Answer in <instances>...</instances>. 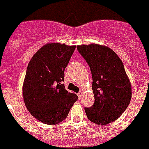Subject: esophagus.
<instances>
[{
    "instance_id": "1",
    "label": "esophagus",
    "mask_w": 149,
    "mask_h": 149,
    "mask_svg": "<svg viewBox=\"0 0 149 149\" xmlns=\"http://www.w3.org/2000/svg\"><path fill=\"white\" fill-rule=\"evenodd\" d=\"M82 95H83V92H82V91H79V92L78 93V96H79V98H81Z\"/></svg>"
}]
</instances>
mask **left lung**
<instances>
[{"label":"left lung","instance_id":"obj_1","mask_svg":"<svg viewBox=\"0 0 149 149\" xmlns=\"http://www.w3.org/2000/svg\"><path fill=\"white\" fill-rule=\"evenodd\" d=\"M92 74L95 103L86 116L98 125L116 120L130 103L132 87L122 61L109 47L98 44L77 46Z\"/></svg>","mask_w":149,"mask_h":149}]
</instances>
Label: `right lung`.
<instances>
[{"mask_svg":"<svg viewBox=\"0 0 149 149\" xmlns=\"http://www.w3.org/2000/svg\"><path fill=\"white\" fill-rule=\"evenodd\" d=\"M75 46L49 43L29 61L22 91L30 114L46 124H57L66 119L76 94L68 92L63 84L64 70Z\"/></svg>","mask_w":149,"mask_h":149,"instance_id":"right-lung-1","label":"right lung"}]
</instances>
